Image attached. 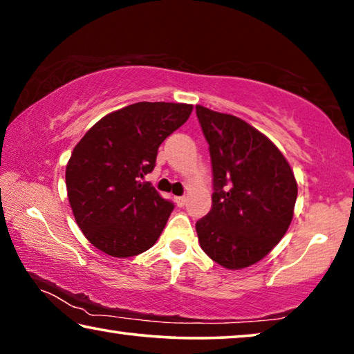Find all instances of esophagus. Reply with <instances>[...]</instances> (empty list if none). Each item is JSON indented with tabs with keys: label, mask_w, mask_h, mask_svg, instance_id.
I'll use <instances>...</instances> for the list:
<instances>
[{
	"label": "esophagus",
	"mask_w": 354,
	"mask_h": 354,
	"mask_svg": "<svg viewBox=\"0 0 354 354\" xmlns=\"http://www.w3.org/2000/svg\"><path fill=\"white\" fill-rule=\"evenodd\" d=\"M185 201H187V198H185V196H175V203H176L179 207H183L185 205Z\"/></svg>",
	"instance_id": "34e87169"
}]
</instances>
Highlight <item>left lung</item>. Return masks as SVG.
Masks as SVG:
<instances>
[{
	"label": "left lung",
	"instance_id": "1",
	"mask_svg": "<svg viewBox=\"0 0 354 354\" xmlns=\"http://www.w3.org/2000/svg\"><path fill=\"white\" fill-rule=\"evenodd\" d=\"M214 173L212 209L196 221L201 250L227 270L263 259L289 230L298 185L278 147L242 118L196 106Z\"/></svg>",
	"mask_w": 354,
	"mask_h": 354
}]
</instances>
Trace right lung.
Wrapping results in <instances>:
<instances>
[{
	"label": "right lung",
	"instance_id": "obj_1",
	"mask_svg": "<svg viewBox=\"0 0 354 354\" xmlns=\"http://www.w3.org/2000/svg\"><path fill=\"white\" fill-rule=\"evenodd\" d=\"M185 103L129 104L98 120L71 153L65 183L77 226L95 248L131 257L153 247L173 211L148 183L158 148L187 122Z\"/></svg>",
	"mask_w": 354,
	"mask_h": 354
}]
</instances>
